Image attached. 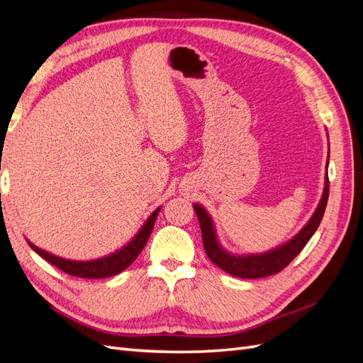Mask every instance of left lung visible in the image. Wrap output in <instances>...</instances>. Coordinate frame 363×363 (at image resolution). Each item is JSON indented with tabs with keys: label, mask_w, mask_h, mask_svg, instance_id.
Instances as JSON below:
<instances>
[{
	"label": "left lung",
	"mask_w": 363,
	"mask_h": 363,
	"mask_svg": "<svg viewBox=\"0 0 363 363\" xmlns=\"http://www.w3.org/2000/svg\"><path fill=\"white\" fill-rule=\"evenodd\" d=\"M328 188H330V184H328V174H325V188L320 206H318L313 216L311 218V221L307 223L301 232L294 239H291L289 242L283 244L279 248H274L265 252V255H250L242 257L230 255V252L219 247L211 216L207 215V212L200 204H194V211L200 221L203 244L207 257L211 259L216 267L228 272L230 276H235L239 279H262L280 272L300 255L301 250L306 247V244L309 242V239L316 232V228L320 227V223L325 212L328 191H330Z\"/></svg>",
	"instance_id": "1"
}]
</instances>
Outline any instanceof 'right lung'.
I'll return each mask as SVG.
<instances>
[{
    "mask_svg": "<svg viewBox=\"0 0 363 363\" xmlns=\"http://www.w3.org/2000/svg\"><path fill=\"white\" fill-rule=\"evenodd\" d=\"M159 211L160 208H157V211L151 213V216L147 219L144 227L140 228V232L133 239H131L124 248H121L119 251L113 252V255L103 257V259H98V260H89V262L67 260V259L50 255V252L38 248L31 242H28V245L35 250L40 257L50 262L51 265L57 267L60 271L69 274V276L82 277V279L112 277V276H116V274H119L121 271H124L125 268H128L131 263L136 260V257L140 255V251L144 250L147 240L152 232V227H155Z\"/></svg>",
    "mask_w": 363,
    "mask_h": 363,
    "instance_id": "obj_1",
    "label": "right lung"
}]
</instances>
